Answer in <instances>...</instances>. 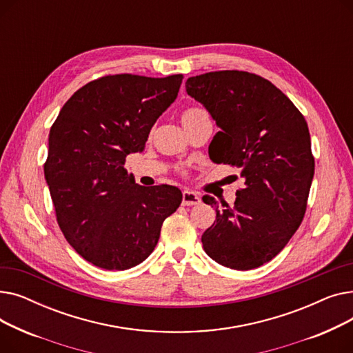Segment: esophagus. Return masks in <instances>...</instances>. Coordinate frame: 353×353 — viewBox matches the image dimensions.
<instances>
[{
  "instance_id": "obj_1",
  "label": "esophagus",
  "mask_w": 353,
  "mask_h": 353,
  "mask_svg": "<svg viewBox=\"0 0 353 353\" xmlns=\"http://www.w3.org/2000/svg\"><path fill=\"white\" fill-rule=\"evenodd\" d=\"M201 201L200 196L197 193H193L190 190H184L183 192V199H181V205L183 206H196Z\"/></svg>"
}]
</instances>
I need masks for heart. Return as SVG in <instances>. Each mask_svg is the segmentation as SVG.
Wrapping results in <instances>:
<instances>
[{
  "mask_svg": "<svg viewBox=\"0 0 353 353\" xmlns=\"http://www.w3.org/2000/svg\"><path fill=\"white\" fill-rule=\"evenodd\" d=\"M180 119H181L183 127L188 128V127L196 124L197 121L209 119V114L206 113L205 110L200 108V107H189L186 110H183Z\"/></svg>",
  "mask_w": 353,
  "mask_h": 353,
  "instance_id": "obj_1",
  "label": "heart"
}]
</instances>
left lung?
Masks as SVG:
<instances>
[{"label": "left lung", "instance_id": "1", "mask_svg": "<svg viewBox=\"0 0 353 353\" xmlns=\"http://www.w3.org/2000/svg\"><path fill=\"white\" fill-rule=\"evenodd\" d=\"M186 91L220 127L210 159L237 167L245 180L233 206L203 196L216 209L203 249L230 269L262 266L288 245L306 212L314 173L307 123L279 88L253 72L200 74L188 79Z\"/></svg>", "mask_w": 353, "mask_h": 353}]
</instances>
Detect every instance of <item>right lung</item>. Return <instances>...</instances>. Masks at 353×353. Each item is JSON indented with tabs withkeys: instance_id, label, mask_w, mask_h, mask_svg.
I'll list each match as a JSON object with an SVG mask.
<instances>
[{
	"instance_id": "right-lung-1",
	"label": "right lung",
	"mask_w": 353,
	"mask_h": 353,
	"mask_svg": "<svg viewBox=\"0 0 353 353\" xmlns=\"http://www.w3.org/2000/svg\"><path fill=\"white\" fill-rule=\"evenodd\" d=\"M181 80L100 77L74 92L51 125L44 176L55 216L67 242L97 268L125 270L145 261L180 206L177 188L140 186L124 163L143 150Z\"/></svg>"
}]
</instances>
